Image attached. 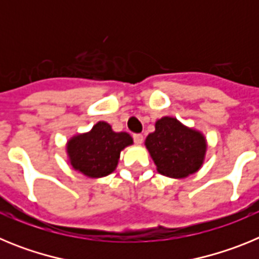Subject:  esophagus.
I'll list each match as a JSON object with an SVG mask.
<instances>
[{"label":"esophagus","mask_w":259,"mask_h":259,"mask_svg":"<svg viewBox=\"0 0 259 259\" xmlns=\"http://www.w3.org/2000/svg\"><path fill=\"white\" fill-rule=\"evenodd\" d=\"M134 141L136 144H139V145H140V144H143V141H144V136L141 134H135L134 135Z\"/></svg>","instance_id":"34e87169"}]
</instances>
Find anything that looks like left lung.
Wrapping results in <instances>:
<instances>
[{
    "label": "left lung",
    "instance_id": "obj_1",
    "mask_svg": "<svg viewBox=\"0 0 259 259\" xmlns=\"http://www.w3.org/2000/svg\"><path fill=\"white\" fill-rule=\"evenodd\" d=\"M145 146L158 172L178 179L200 170L207 149L206 139L201 132L171 116L158 119L155 131L146 137Z\"/></svg>",
    "mask_w": 259,
    "mask_h": 259
}]
</instances>
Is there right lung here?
I'll return each mask as SVG.
<instances>
[{"instance_id": "obj_1", "label": "right lung", "mask_w": 259, "mask_h": 259, "mask_svg": "<svg viewBox=\"0 0 259 259\" xmlns=\"http://www.w3.org/2000/svg\"><path fill=\"white\" fill-rule=\"evenodd\" d=\"M127 132H114L106 122H98L87 134L76 135L67 143L71 166L88 178H102L118 166L120 152L132 145Z\"/></svg>"}]
</instances>
